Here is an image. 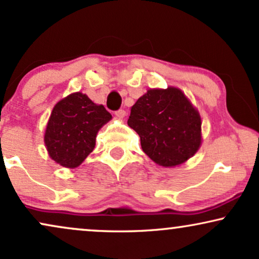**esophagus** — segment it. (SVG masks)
<instances>
[{"mask_svg": "<svg viewBox=\"0 0 259 259\" xmlns=\"http://www.w3.org/2000/svg\"><path fill=\"white\" fill-rule=\"evenodd\" d=\"M115 116H116V119L119 120H122L124 116H126V111H124L123 109H120L117 111H115Z\"/></svg>", "mask_w": 259, "mask_h": 259, "instance_id": "34e87169", "label": "esophagus"}]
</instances>
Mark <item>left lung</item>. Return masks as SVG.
Returning a JSON list of instances; mask_svg holds the SVG:
<instances>
[{"label": "left lung", "mask_w": 259, "mask_h": 259, "mask_svg": "<svg viewBox=\"0 0 259 259\" xmlns=\"http://www.w3.org/2000/svg\"><path fill=\"white\" fill-rule=\"evenodd\" d=\"M127 124L139 135L143 151L164 168L185 163L202 145L199 111L175 86L149 89L131 108Z\"/></svg>", "instance_id": "obj_1"}]
</instances>
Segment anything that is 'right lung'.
Wrapping results in <instances>:
<instances>
[{"instance_id": "add662e5", "label": "right lung", "mask_w": 259, "mask_h": 259, "mask_svg": "<svg viewBox=\"0 0 259 259\" xmlns=\"http://www.w3.org/2000/svg\"><path fill=\"white\" fill-rule=\"evenodd\" d=\"M104 105L73 92L54 105L44 131L48 155L65 168L79 167L94 151L98 131L111 120Z\"/></svg>"}]
</instances>
